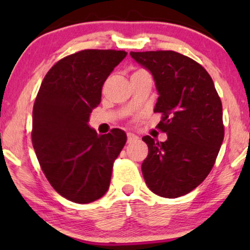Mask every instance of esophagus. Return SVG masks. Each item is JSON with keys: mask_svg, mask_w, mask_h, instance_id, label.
Listing matches in <instances>:
<instances>
[{"mask_svg": "<svg viewBox=\"0 0 250 250\" xmlns=\"http://www.w3.org/2000/svg\"><path fill=\"white\" fill-rule=\"evenodd\" d=\"M139 140V136H136L133 134V133H127V142L128 143H133L135 141H138Z\"/></svg>", "mask_w": 250, "mask_h": 250, "instance_id": "obj_1", "label": "esophagus"}]
</instances>
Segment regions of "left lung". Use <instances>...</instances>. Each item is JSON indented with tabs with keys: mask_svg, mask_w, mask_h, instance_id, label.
I'll list each match as a JSON object with an SVG mask.
<instances>
[{
	"mask_svg": "<svg viewBox=\"0 0 250 250\" xmlns=\"http://www.w3.org/2000/svg\"><path fill=\"white\" fill-rule=\"evenodd\" d=\"M148 69L159 97L155 112L163 117L157 127L165 142L149 135L142 174L153 193L177 198L189 193L213 168L224 139L223 111L214 82L196 61L174 51L131 52Z\"/></svg>",
	"mask_w": 250,
	"mask_h": 250,
	"instance_id": "1",
	"label": "left lung"
}]
</instances>
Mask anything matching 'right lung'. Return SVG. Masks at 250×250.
<instances>
[{"label":"right lung","mask_w":250,"mask_h":250,"mask_svg":"<svg viewBox=\"0 0 250 250\" xmlns=\"http://www.w3.org/2000/svg\"><path fill=\"white\" fill-rule=\"evenodd\" d=\"M125 51L83 50L58 61L44 77L33 108L32 141L53 189L88 204L107 192L112 166L126 143L119 128L100 135L88 126L107 77Z\"/></svg>","instance_id":"obj_1"}]
</instances>
